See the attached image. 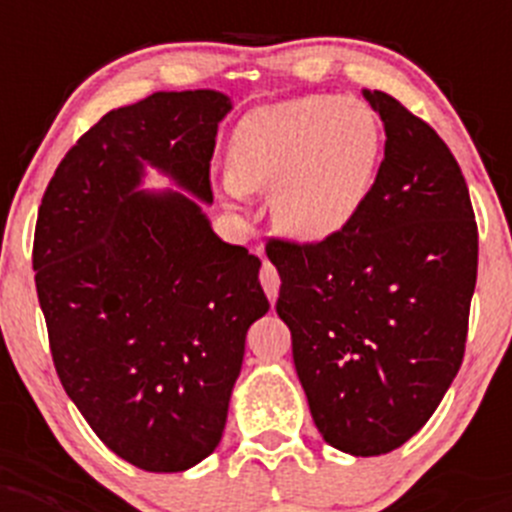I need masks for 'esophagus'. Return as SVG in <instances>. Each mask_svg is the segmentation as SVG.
Instances as JSON below:
<instances>
[{
    "label": "esophagus",
    "mask_w": 512,
    "mask_h": 512,
    "mask_svg": "<svg viewBox=\"0 0 512 512\" xmlns=\"http://www.w3.org/2000/svg\"><path fill=\"white\" fill-rule=\"evenodd\" d=\"M260 282H262V289H265L267 299L275 304L277 292H280V275H277V270H275V265H272V262H265V265H262Z\"/></svg>",
    "instance_id": "obj_1"
}]
</instances>
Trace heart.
I'll return each mask as SVG.
<instances>
[{
	"label": "heart",
	"instance_id": "1",
	"mask_svg": "<svg viewBox=\"0 0 512 512\" xmlns=\"http://www.w3.org/2000/svg\"><path fill=\"white\" fill-rule=\"evenodd\" d=\"M381 133L364 103L299 96L257 108L235 128L227 198L272 190V220L299 242H324L359 215L379 163Z\"/></svg>",
	"mask_w": 512,
	"mask_h": 512
}]
</instances>
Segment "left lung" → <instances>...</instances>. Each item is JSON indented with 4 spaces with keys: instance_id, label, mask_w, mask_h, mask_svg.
I'll use <instances>...</instances> for the list:
<instances>
[{
    "instance_id": "obj_1",
    "label": "left lung",
    "mask_w": 512,
    "mask_h": 512,
    "mask_svg": "<svg viewBox=\"0 0 512 512\" xmlns=\"http://www.w3.org/2000/svg\"><path fill=\"white\" fill-rule=\"evenodd\" d=\"M386 146L359 215L314 245L275 242L277 314L329 446L381 456L441 404L466 352L478 227L466 178L428 123L364 91Z\"/></svg>"
}]
</instances>
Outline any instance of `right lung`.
I'll use <instances>...</instances> for the list:
<instances>
[{
  "label": "right lung",
  "mask_w": 512,
  "mask_h": 512,
  "mask_svg": "<svg viewBox=\"0 0 512 512\" xmlns=\"http://www.w3.org/2000/svg\"><path fill=\"white\" fill-rule=\"evenodd\" d=\"M230 108L198 89L108 111L59 163L36 220V294L61 386L116 456L151 473L188 471L218 448L247 329L270 309L262 262L203 213ZM146 167L184 193L141 191Z\"/></svg>",
  "instance_id": "obj_1"
}]
</instances>
